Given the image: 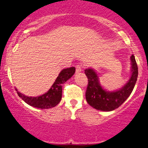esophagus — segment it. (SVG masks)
Returning a JSON list of instances; mask_svg holds the SVG:
<instances>
[{
	"label": "esophagus",
	"instance_id": "1",
	"mask_svg": "<svg viewBox=\"0 0 148 148\" xmlns=\"http://www.w3.org/2000/svg\"><path fill=\"white\" fill-rule=\"evenodd\" d=\"M82 70V65L81 64H78L75 66V72L76 73H78L79 72H81Z\"/></svg>",
	"mask_w": 148,
	"mask_h": 148
}]
</instances>
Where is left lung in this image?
<instances>
[{
	"label": "left lung",
	"mask_w": 148,
	"mask_h": 148,
	"mask_svg": "<svg viewBox=\"0 0 148 148\" xmlns=\"http://www.w3.org/2000/svg\"><path fill=\"white\" fill-rule=\"evenodd\" d=\"M132 75L130 80L121 90L108 92L103 90L99 82L97 74L92 69L85 70L88 84L85 92L86 100L91 107L102 111H111L118 108L125 102L133 91L138 78V66L135 56H131Z\"/></svg>",
	"instance_id": "obj_1"
}]
</instances>
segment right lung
I'll return each mask as SVG.
<instances>
[{
	"instance_id": "right-lung-1",
	"label": "right lung",
	"mask_w": 148,
	"mask_h": 148,
	"mask_svg": "<svg viewBox=\"0 0 148 148\" xmlns=\"http://www.w3.org/2000/svg\"><path fill=\"white\" fill-rule=\"evenodd\" d=\"M75 72V67L66 68L63 70L56 78V82L47 92L38 97H29L23 95L21 92H17L18 96L21 98L29 105L40 108V109H49L54 108L61 99L62 96V85L69 78H71ZM16 90V89H15Z\"/></svg>"
}]
</instances>
